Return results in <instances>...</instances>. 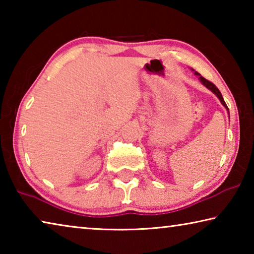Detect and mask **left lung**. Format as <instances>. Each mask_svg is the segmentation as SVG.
Returning <instances> with one entry per match:
<instances>
[{"label": "left lung", "mask_w": 254, "mask_h": 254, "mask_svg": "<svg viewBox=\"0 0 254 254\" xmlns=\"http://www.w3.org/2000/svg\"><path fill=\"white\" fill-rule=\"evenodd\" d=\"M194 70V69H192ZM195 75H197V76H199V80H200V83L203 84L204 86H206V87H207L208 89H210V91H212L215 95H216L217 97H218V100L221 101V103L223 104V106L225 107V109L229 111V107H227V105H226V103H225V101H224V98H223V96H222V94H221V92L218 91V88L216 87V86H215L213 83H210L209 80H207L206 78H204L203 76H200V74H198V72L197 71H195Z\"/></svg>", "instance_id": "8db88e82"}]
</instances>
